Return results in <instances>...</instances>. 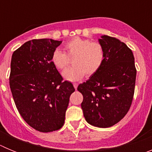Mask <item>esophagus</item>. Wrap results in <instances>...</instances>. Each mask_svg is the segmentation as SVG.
<instances>
[{"label":"esophagus","mask_w":152,"mask_h":152,"mask_svg":"<svg viewBox=\"0 0 152 152\" xmlns=\"http://www.w3.org/2000/svg\"><path fill=\"white\" fill-rule=\"evenodd\" d=\"M73 85H74V88H75V89H77V86H78V84H77V83H74Z\"/></svg>","instance_id":"esophagus-1"}]
</instances>
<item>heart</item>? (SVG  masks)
Listing matches in <instances>:
<instances>
[{
    "mask_svg": "<svg viewBox=\"0 0 152 152\" xmlns=\"http://www.w3.org/2000/svg\"><path fill=\"white\" fill-rule=\"evenodd\" d=\"M64 52L56 49L52 54V63L58 69L63 70L69 64V58L73 57V66L65 69L62 75L70 81L79 80L84 75L90 77L100 69L104 58V50L98 42L88 39L75 37L63 45Z\"/></svg>",
    "mask_w": 152,
    "mask_h": 152,
    "instance_id": "b5f03b06",
    "label": "heart"
}]
</instances>
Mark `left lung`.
I'll use <instances>...</instances> for the list:
<instances>
[{"mask_svg":"<svg viewBox=\"0 0 152 152\" xmlns=\"http://www.w3.org/2000/svg\"><path fill=\"white\" fill-rule=\"evenodd\" d=\"M104 58L100 69L77 91L86 121L100 128L119 123L129 110L135 92L136 68L133 53L124 42L108 36L99 39Z\"/></svg>","mask_w":152,"mask_h":152,"instance_id":"left-lung-1","label":"left lung"}]
</instances>
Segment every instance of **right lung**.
Masks as SVG:
<instances>
[{"instance_id":"add662e5","label":"right lung","mask_w":152,"mask_h":152,"mask_svg":"<svg viewBox=\"0 0 152 152\" xmlns=\"http://www.w3.org/2000/svg\"><path fill=\"white\" fill-rule=\"evenodd\" d=\"M61 42L29 40L12 55L9 81L15 105L25 122L42 132L62 127L69 97L75 91L72 83L63 81L51 59Z\"/></svg>"}]
</instances>
